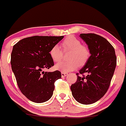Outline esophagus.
I'll return each instance as SVG.
<instances>
[{
	"instance_id": "esophagus-1",
	"label": "esophagus",
	"mask_w": 126,
	"mask_h": 126,
	"mask_svg": "<svg viewBox=\"0 0 126 126\" xmlns=\"http://www.w3.org/2000/svg\"><path fill=\"white\" fill-rule=\"evenodd\" d=\"M67 73H64V72H61V76L63 78V77H65L67 75Z\"/></svg>"
}]
</instances>
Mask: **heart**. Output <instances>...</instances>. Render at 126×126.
<instances>
[{
	"instance_id": "b5f03b06",
	"label": "heart",
	"mask_w": 126,
	"mask_h": 126,
	"mask_svg": "<svg viewBox=\"0 0 126 126\" xmlns=\"http://www.w3.org/2000/svg\"><path fill=\"white\" fill-rule=\"evenodd\" d=\"M63 50H70L68 55V61L60 62L56 63L54 68L61 72L67 73L75 70L78 66H83L87 62L90 56L89 50L81 44L78 39L70 36L63 42ZM50 55L54 62H59L63 58V52L58 45H54L50 51Z\"/></svg>"
}]
</instances>
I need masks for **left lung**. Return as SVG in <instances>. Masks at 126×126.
<instances>
[{
  "mask_svg": "<svg viewBox=\"0 0 126 126\" xmlns=\"http://www.w3.org/2000/svg\"><path fill=\"white\" fill-rule=\"evenodd\" d=\"M79 37L87 45L90 56L80 70L87 73L86 77L78 75L70 87L75 100L82 104H91L101 99L109 87L116 65L115 49L107 40L93 33L81 34Z\"/></svg>",
  "mask_w": 126,
  "mask_h": 126,
  "instance_id": "8db88e82",
  "label": "left lung"
}]
</instances>
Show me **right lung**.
Wrapping results in <instances>:
<instances>
[{
	"label": "right lung",
	"instance_id": "right-lung-1",
	"mask_svg": "<svg viewBox=\"0 0 126 126\" xmlns=\"http://www.w3.org/2000/svg\"><path fill=\"white\" fill-rule=\"evenodd\" d=\"M63 36H35L20 40L13 48L11 65L18 87L32 101L42 103L52 96L54 83L61 78L59 71L44 72L54 65L51 48Z\"/></svg>",
	"mask_w": 126,
	"mask_h": 126
}]
</instances>
